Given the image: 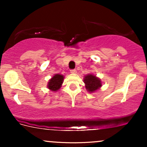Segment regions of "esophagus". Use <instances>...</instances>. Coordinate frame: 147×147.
Here are the masks:
<instances>
[{"instance_id": "1", "label": "esophagus", "mask_w": 147, "mask_h": 147, "mask_svg": "<svg viewBox=\"0 0 147 147\" xmlns=\"http://www.w3.org/2000/svg\"><path fill=\"white\" fill-rule=\"evenodd\" d=\"M70 73L76 74V73H77V70H76L75 69H74V70H70Z\"/></svg>"}]
</instances>
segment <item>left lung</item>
<instances>
[{
    "mask_svg": "<svg viewBox=\"0 0 147 147\" xmlns=\"http://www.w3.org/2000/svg\"><path fill=\"white\" fill-rule=\"evenodd\" d=\"M84 82L86 89L90 93L95 92L102 86V80L93 74H88L84 76Z\"/></svg>",
    "mask_w": 147,
    "mask_h": 147,
    "instance_id": "obj_1",
    "label": "left lung"
}]
</instances>
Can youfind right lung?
<instances>
[{"label":"right lung","mask_w":147,"mask_h":147,"mask_svg":"<svg viewBox=\"0 0 147 147\" xmlns=\"http://www.w3.org/2000/svg\"><path fill=\"white\" fill-rule=\"evenodd\" d=\"M64 76L61 74H55L48 82V88L52 92H57L61 87L63 82Z\"/></svg>","instance_id":"add662e5"}]
</instances>
